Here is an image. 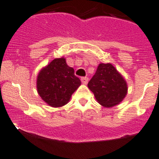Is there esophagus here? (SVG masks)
Returning <instances> with one entry per match:
<instances>
[{
	"instance_id": "obj_1",
	"label": "esophagus",
	"mask_w": 159,
	"mask_h": 159,
	"mask_svg": "<svg viewBox=\"0 0 159 159\" xmlns=\"http://www.w3.org/2000/svg\"><path fill=\"white\" fill-rule=\"evenodd\" d=\"M81 81H82V84H84V85H86V84L88 83V77H82V78H81Z\"/></svg>"
}]
</instances>
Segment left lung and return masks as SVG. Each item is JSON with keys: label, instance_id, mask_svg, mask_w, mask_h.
Listing matches in <instances>:
<instances>
[{"label": "left lung", "instance_id": "1", "mask_svg": "<svg viewBox=\"0 0 159 159\" xmlns=\"http://www.w3.org/2000/svg\"><path fill=\"white\" fill-rule=\"evenodd\" d=\"M97 102L104 107L120 104L128 93L126 80L111 64L100 63L88 83Z\"/></svg>", "mask_w": 159, "mask_h": 159}]
</instances>
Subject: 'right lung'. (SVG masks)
I'll return each instance as SVG.
<instances>
[{
    "instance_id": "add662e5",
    "label": "right lung",
    "mask_w": 159,
    "mask_h": 159,
    "mask_svg": "<svg viewBox=\"0 0 159 159\" xmlns=\"http://www.w3.org/2000/svg\"><path fill=\"white\" fill-rule=\"evenodd\" d=\"M80 86L81 81L74 75V69L67 65L65 57L52 60L40 69L37 76L38 94L52 107L67 104Z\"/></svg>"
}]
</instances>
